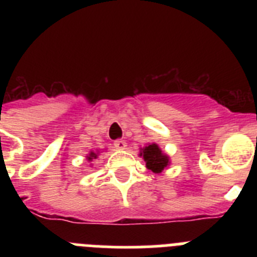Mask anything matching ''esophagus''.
I'll return each instance as SVG.
<instances>
[{
	"label": "esophagus",
	"instance_id": "esophagus-1",
	"mask_svg": "<svg viewBox=\"0 0 257 257\" xmlns=\"http://www.w3.org/2000/svg\"><path fill=\"white\" fill-rule=\"evenodd\" d=\"M127 147V143L124 142V140H115L114 142V148L117 149V151H124Z\"/></svg>",
	"mask_w": 257,
	"mask_h": 257
}]
</instances>
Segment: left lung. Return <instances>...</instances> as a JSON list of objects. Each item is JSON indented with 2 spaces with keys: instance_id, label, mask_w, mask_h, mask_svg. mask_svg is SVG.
I'll return each instance as SVG.
<instances>
[{
  "instance_id": "1",
  "label": "left lung",
  "mask_w": 257,
  "mask_h": 257,
  "mask_svg": "<svg viewBox=\"0 0 257 257\" xmlns=\"http://www.w3.org/2000/svg\"><path fill=\"white\" fill-rule=\"evenodd\" d=\"M139 156L144 158L147 169L153 171L154 174H161L170 165L169 156L162 153L160 147L154 143L140 149Z\"/></svg>"
}]
</instances>
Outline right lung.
Here are the masks:
<instances>
[{"mask_svg":"<svg viewBox=\"0 0 257 257\" xmlns=\"http://www.w3.org/2000/svg\"><path fill=\"white\" fill-rule=\"evenodd\" d=\"M96 158H97V153H96V152H90V153H88V156H87V160L88 161L96 160Z\"/></svg>","mask_w":257,"mask_h":257,"instance_id":"add662e5","label":"right lung"}]
</instances>
